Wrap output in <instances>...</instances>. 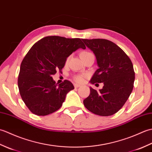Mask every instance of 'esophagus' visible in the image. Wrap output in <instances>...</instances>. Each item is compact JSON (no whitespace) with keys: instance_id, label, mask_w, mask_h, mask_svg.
<instances>
[{"instance_id":"1","label":"esophagus","mask_w":152,"mask_h":152,"mask_svg":"<svg viewBox=\"0 0 152 152\" xmlns=\"http://www.w3.org/2000/svg\"><path fill=\"white\" fill-rule=\"evenodd\" d=\"M82 86L80 85V84H78V83H74V87H75L76 88H79V87H81Z\"/></svg>"}]
</instances>
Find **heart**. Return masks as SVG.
Listing matches in <instances>:
<instances>
[{
    "mask_svg": "<svg viewBox=\"0 0 152 152\" xmlns=\"http://www.w3.org/2000/svg\"><path fill=\"white\" fill-rule=\"evenodd\" d=\"M90 53H91L88 52V51H83V52L80 53V56H84V55L90 54ZM87 77H88V75H87V74H78V75H76L75 77H74V80H75V81L77 82L82 83L85 81Z\"/></svg>",
    "mask_w": 152,
    "mask_h": 152,
    "instance_id": "b5f03b06",
    "label": "heart"
}]
</instances>
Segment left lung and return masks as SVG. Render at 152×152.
I'll list each match as a JSON object with an SVG mask.
<instances>
[{"label": "left lung", "mask_w": 152, "mask_h": 152, "mask_svg": "<svg viewBox=\"0 0 152 152\" xmlns=\"http://www.w3.org/2000/svg\"><path fill=\"white\" fill-rule=\"evenodd\" d=\"M96 57L98 69L90 83H103L99 91L90 87L83 100L86 108L96 115L109 116L120 110L133 91V65L127 54L112 42L105 39H82Z\"/></svg>", "instance_id": "obj_1"}]
</instances>
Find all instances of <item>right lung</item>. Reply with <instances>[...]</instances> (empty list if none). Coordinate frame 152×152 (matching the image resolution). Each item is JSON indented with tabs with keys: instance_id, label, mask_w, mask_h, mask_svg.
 Here are the masks:
<instances>
[{
	"instance_id": "add662e5",
	"label": "right lung",
	"mask_w": 152,
	"mask_h": 152,
	"mask_svg": "<svg viewBox=\"0 0 152 152\" xmlns=\"http://www.w3.org/2000/svg\"><path fill=\"white\" fill-rule=\"evenodd\" d=\"M79 48L86 49L80 38L50 36L28 51L21 64L18 83L23 101L34 114L43 116L57 111L74 89L69 80L58 84L51 76L62 69L66 58Z\"/></svg>"
}]
</instances>
